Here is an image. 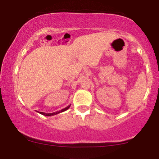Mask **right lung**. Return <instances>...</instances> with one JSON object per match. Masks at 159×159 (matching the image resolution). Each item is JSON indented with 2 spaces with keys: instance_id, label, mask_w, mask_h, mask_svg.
I'll return each instance as SVG.
<instances>
[{
  "instance_id": "obj_1",
  "label": "right lung",
  "mask_w": 159,
  "mask_h": 159,
  "mask_svg": "<svg viewBox=\"0 0 159 159\" xmlns=\"http://www.w3.org/2000/svg\"><path fill=\"white\" fill-rule=\"evenodd\" d=\"M70 105H68V106H67L66 107H65V108L62 109V110H61V111H57V112H54V113H50V114H46V113H44V112H38V113H39V114H41L44 115V116H54V115L58 114H60V113H61V112H63V111H65L68 110V109L69 108V107H70Z\"/></svg>"
}]
</instances>
